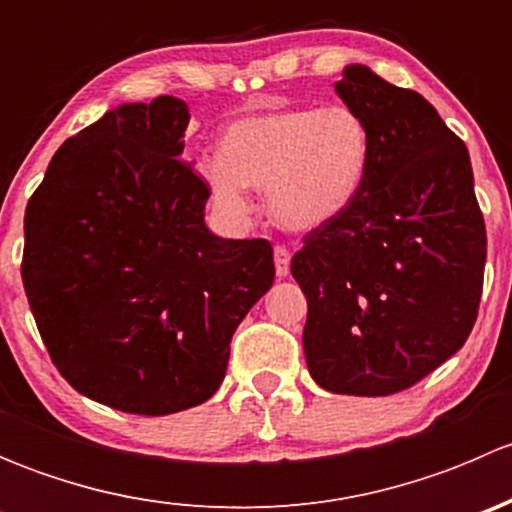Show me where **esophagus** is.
<instances>
[{"label": "esophagus", "mask_w": 512, "mask_h": 512, "mask_svg": "<svg viewBox=\"0 0 512 512\" xmlns=\"http://www.w3.org/2000/svg\"><path fill=\"white\" fill-rule=\"evenodd\" d=\"M289 260H292V255H289L287 247H275V272H277V277H287L289 275Z\"/></svg>", "instance_id": "1"}]
</instances>
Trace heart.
<instances>
[{
	"mask_svg": "<svg viewBox=\"0 0 512 512\" xmlns=\"http://www.w3.org/2000/svg\"><path fill=\"white\" fill-rule=\"evenodd\" d=\"M369 163L371 131L352 106H280L235 118L203 178L223 213L247 215V188L265 190L270 218L307 235L347 213Z\"/></svg>",
	"mask_w": 512,
	"mask_h": 512,
	"instance_id": "heart-1",
	"label": "heart"
}]
</instances>
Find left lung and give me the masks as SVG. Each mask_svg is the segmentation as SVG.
<instances>
[{
  "instance_id": "1",
  "label": "left lung",
  "mask_w": 512,
  "mask_h": 512,
  "mask_svg": "<svg viewBox=\"0 0 512 512\" xmlns=\"http://www.w3.org/2000/svg\"><path fill=\"white\" fill-rule=\"evenodd\" d=\"M334 91L364 116L371 163L347 213L292 257L309 307L304 359L332 394L389 396L466 344L485 223L466 143L426 98L361 64L344 66Z\"/></svg>"
}]
</instances>
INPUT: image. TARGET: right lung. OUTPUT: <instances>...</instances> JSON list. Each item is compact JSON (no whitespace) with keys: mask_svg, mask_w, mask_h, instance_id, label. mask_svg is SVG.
<instances>
[{"mask_svg":"<svg viewBox=\"0 0 512 512\" xmlns=\"http://www.w3.org/2000/svg\"><path fill=\"white\" fill-rule=\"evenodd\" d=\"M188 103H121L61 143L24 215L22 280L59 374L86 399L168 416L220 389L230 339L275 282L267 240L205 225Z\"/></svg>","mask_w":512,"mask_h":512,"instance_id":"right-lung-1","label":"right lung"}]
</instances>
